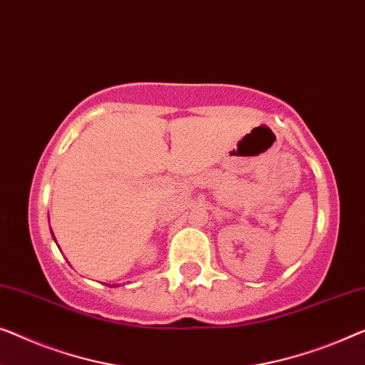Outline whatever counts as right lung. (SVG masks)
I'll return each mask as SVG.
<instances>
[{"label": "right lung", "instance_id": "add662e5", "mask_svg": "<svg viewBox=\"0 0 365 365\" xmlns=\"http://www.w3.org/2000/svg\"><path fill=\"white\" fill-rule=\"evenodd\" d=\"M52 237H54V235H52Z\"/></svg>", "mask_w": 365, "mask_h": 365}]
</instances>
